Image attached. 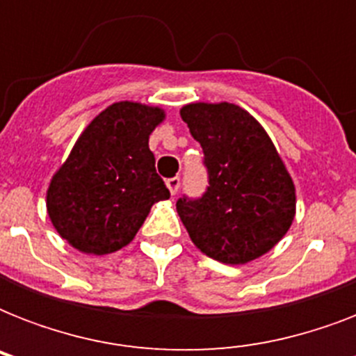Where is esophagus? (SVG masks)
Masks as SVG:
<instances>
[{
    "instance_id": "obj_1",
    "label": "esophagus",
    "mask_w": 356,
    "mask_h": 356,
    "mask_svg": "<svg viewBox=\"0 0 356 356\" xmlns=\"http://www.w3.org/2000/svg\"><path fill=\"white\" fill-rule=\"evenodd\" d=\"M166 186H168V190H170V194L175 195L179 192V186H181V179H179V177L168 179Z\"/></svg>"
}]
</instances>
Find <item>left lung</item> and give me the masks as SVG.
Wrapping results in <instances>:
<instances>
[{
    "label": "left lung",
    "instance_id": "left-lung-1",
    "mask_svg": "<svg viewBox=\"0 0 356 356\" xmlns=\"http://www.w3.org/2000/svg\"><path fill=\"white\" fill-rule=\"evenodd\" d=\"M181 118L205 153L209 188L177 201L190 240L223 264H248L273 249L296 216V186L257 120L234 103H188Z\"/></svg>",
    "mask_w": 356,
    "mask_h": 356
}]
</instances>
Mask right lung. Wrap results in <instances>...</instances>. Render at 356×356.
Segmentation results:
<instances>
[{
    "instance_id": "right-lung-1",
    "label": "right lung",
    "mask_w": 356,
    "mask_h": 356,
    "mask_svg": "<svg viewBox=\"0 0 356 356\" xmlns=\"http://www.w3.org/2000/svg\"><path fill=\"white\" fill-rule=\"evenodd\" d=\"M164 118L161 107L118 102L81 133L46 194L47 216L72 248L86 254L125 248L151 207L170 197L149 149Z\"/></svg>"
}]
</instances>
